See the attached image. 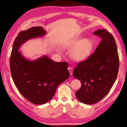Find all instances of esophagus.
<instances>
[{"label":"esophagus","mask_w":127,"mask_h":127,"mask_svg":"<svg viewBox=\"0 0 127 127\" xmlns=\"http://www.w3.org/2000/svg\"><path fill=\"white\" fill-rule=\"evenodd\" d=\"M68 69L69 70V73L70 75H72L73 74V68L72 67H70V66H69L68 68Z\"/></svg>","instance_id":"34e87169"}]
</instances>
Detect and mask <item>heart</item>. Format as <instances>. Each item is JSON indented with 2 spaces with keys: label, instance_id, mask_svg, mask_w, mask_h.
<instances>
[{
  "label": "heart",
  "instance_id": "heart-1",
  "mask_svg": "<svg viewBox=\"0 0 127 127\" xmlns=\"http://www.w3.org/2000/svg\"><path fill=\"white\" fill-rule=\"evenodd\" d=\"M66 47L72 49L70 57L77 62H82L87 59L93 50L95 43L91 38L82 39L81 37L75 38L66 44Z\"/></svg>",
  "mask_w": 127,
  "mask_h": 127
}]
</instances>
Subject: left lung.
<instances>
[{
    "label": "left lung",
    "mask_w": 127,
    "mask_h": 127,
    "mask_svg": "<svg viewBox=\"0 0 127 127\" xmlns=\"http://www.w3.org/2000/svg\"><path fill=\"white\" fill-rule=\"evenodd\" d=\"M94 34L100 36L101 41L92 55L77 63L73 73L82 83L76 97L86 104H95L108 94L119 70V55L113 35L105 29L97 30Z\"/></svg>",
    "instance_id": "left-lung-1"
}]
</instances>
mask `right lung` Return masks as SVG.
Listing matches in <instances>:
<instances>
[{
	"mask_svg": "<svg viewBox=\"0 0 127 127\" xmlns=\"http://www.w3.org/2000/svg\"><path fill=\"white\" fill-rule=\"evenodd\" d=\"M45 34L41 26L20 32L14 40L10 57V72L17 89L23 97L36 105L50 101L57 87L70 76L67 62H55L46 56L30 61L18 50L26 41Z\"/></svg>",
	"mask_w": 127,
	"mask_h": 127,
	"instance_id": "right-lung-1",
	"label": "right lung"
}]
</instances>
